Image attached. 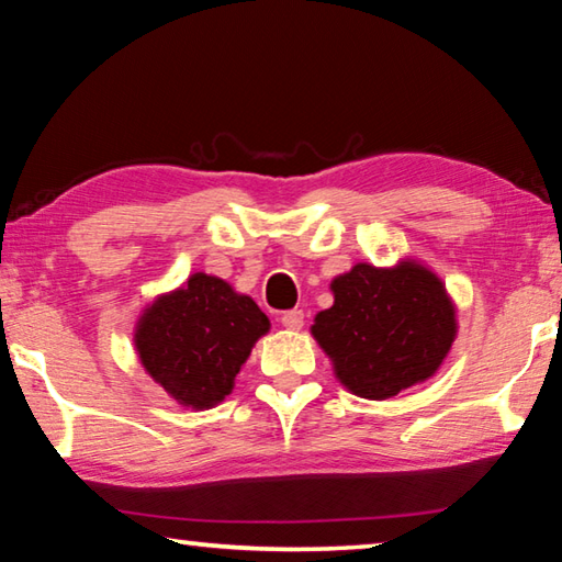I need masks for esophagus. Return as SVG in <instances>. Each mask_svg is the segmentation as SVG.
I'll use <instances>...</instances> for the list:
<instances>
[{
  "instance_id": "34e87169",
  "label": "esophagus",
  "mask_w": 562,
  "mask_h": 562,
  "mask_svg": "<svg viewBox=\"0 0 562 562\" xmlns=\"http://www.w3.org/2000/svg\"><path fill=\"white\" fill-rule=\"evenodd\" d=\"M280 322H282V327H284V329L300 331V329H302V325H304V312H302V310H290V312H284V315L280 317Z\"/></svg>"
}]
</instances>
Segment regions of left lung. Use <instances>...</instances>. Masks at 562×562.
<instances>
[{
  "label": "left lung",
  "instance_id": "obj_1",
  "mask_svg": "<svg viewBox=\"0 0 562 562\" xmlns=\"http://www.w3.org/2000/svg\"><path fill=\"white\" fill-rule=\"evenodd\" d=\"M329 290L335 304L315 317L312 337L351 394L382 402L439 372L459 327L449 292L429 268L357 262Z\"/></svg>",
  "mask_w": 562,
  "mask_h": 562
}]
</instances>
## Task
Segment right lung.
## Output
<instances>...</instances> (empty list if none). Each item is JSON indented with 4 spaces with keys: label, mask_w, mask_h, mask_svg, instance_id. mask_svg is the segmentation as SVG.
I'll list each match as a JSON object with an SVG mask.
<instances>
[{
    "label": "right lung",
    "mask_w": 562,
    "mask_h": 562,
    "mask_svg": "<svg viewBox=\"0 0 562 562\" xmlns=\"http://www.w3.org/2000/svg\"><path fill=\"white\" fill-rule=\"evenodd\" d=\"M270 319L252 297L213 274H190L136 322L140 364L178 404L203 412L233 392L235 376Z\"/></svg>",
    "instance_id": "right-lung-1"
}]
</instances>
